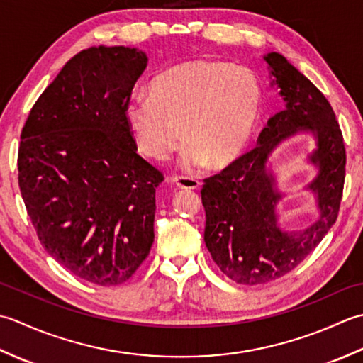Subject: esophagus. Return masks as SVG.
<instances>
[{"label":"esophagus","mask_w":363,"mask_h":363,"mask_svg":"<svg viewBox=\"0 0 363 363\" xmlns=\"http://www.w3.org/2000/svg\"><path fill=\"white\" fill-rule=\"evenodd\" d=\"M171 183L179 189H197L199 186H201V182L189 179V177H179V175L172 177Z\"/></svg>","instance_id":"34e87169"}]
</instances>
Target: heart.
Wrapping results in <instances>:
<instances>
[{"instance_id": "obj_1", "label": "heart", "mask_w": 363, "mask_h": 363, "mask_svg": "<svg viewBox=\"0 0 363 363\" xmlns=\"http://www.w3.org/2000/svg\"><path fill=\"white\" fill-rule=\"evenodd\" d=\"M262 87L254 72L216 59H194L162 72L149 95H133L125 108L131 136L145 157H171L182 135V164L197 171L210 161L224 167L255 130Z\"/></svg>"}]
</instances>
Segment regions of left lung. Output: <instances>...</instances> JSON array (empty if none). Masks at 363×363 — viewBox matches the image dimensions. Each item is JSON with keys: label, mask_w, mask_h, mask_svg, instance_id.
Returning a JSON list of instances; mask_svg holds the SVG:
<instances>
[{"label": "left lung", "mask_w": 363, "mask_h": 363, "mask_svg": "<svg viewBox=\"0 0 363 363\" xmlns=\"http://www.w3.org/2000/svg\"><path fill=\"white\" fill-rule=\"evenodd\" d=\"M263 59L285 109L268 121L254 150L206 179L201 191L206 249L220 271L241 285L272 282L312 254L335 224L345 184L343 135L330 103L282 55L272 51ZM298 132H312L317 140L309 160L318 175L308 189L317 197L320 218L306 231L288 233L277 223L283 195L265 162L282 140Z\"/></svg>", "instance_id": "8db88e82"}]
</instances>
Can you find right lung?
Returning <instances> with one entry per match:
<instances>
[{"instance_id":"add662e5","label":"right lung","mask_w":363,"mask_h":363,"mask_svg":"<svg viewBox=\"0 0 363 363\" xmlns=\"http://www.w3.org/2000/svg\"><path fill=\"white\" fill-rule=\"evenodd\" d=\"M144 51H79L29 113L18 186L43 247L87 282L135 274L153 244L155 191L164 177L138 155L125 108L147 67Z\"/></svg>"}]
</instances>
